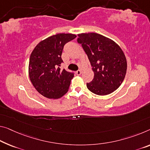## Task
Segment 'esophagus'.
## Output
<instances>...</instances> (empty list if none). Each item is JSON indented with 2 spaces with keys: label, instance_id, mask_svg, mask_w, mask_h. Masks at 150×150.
Segmentation results:
<instances>
[{
  "label": "esophagus",
  "instance_id": "34e87169",
  "mask_svg": "<svg viewBox=\"0 0 150 150\" xmlns=\"http://www.w3.org/2000/svg\"><path fill=\"white\" fill-rule=\"evenodd\" d=\"M76 74L78 75V76H79V75H80L82 74V70H77L76 71Z\"/></svg>",
  "mask_w": 150,
  "mask_h": 150
}]
</instances>
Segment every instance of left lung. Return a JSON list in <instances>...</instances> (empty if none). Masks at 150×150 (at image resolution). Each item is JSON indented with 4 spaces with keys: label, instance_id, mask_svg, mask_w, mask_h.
<instances>
[{
    "label": "left lung",
    "instance_id": "1",
    "mask_svg": "<svg viewBox=\"0 0 150 150\" xmlns=\"http://www.w3.org/2000/svg\"><path fill=\"white\" fill-rule=\"evenodd\" d=\"M81 44L93 67L94 78L86 83L90 91L97 95L112 93L120 86L127 72L125 54L114 41L96 33H80Z\"/></svg>",
    "mask_w": 150,
    "mask_h": 150
}]
</instances>
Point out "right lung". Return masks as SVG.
Masks as SVG:
<instances>
[{
	"instance_id": "right-lung-1",
	"label": "right lung",
	"mask_w": 150,
	"mask_h": 150,
	"mask_svg": "<svg viewBox=\"0 0 150 150\" xmlns=\"http://www.w3.org/2000/svg\"><path fill=\"white\" fill-rule=\"evenodd\" d=\"M74 34L58 33L40 41L31 54L29 76L35 88L48 98H61L68 91L74 73L61 70L62 54L66 43Z\"/></svg>"
}]
</instances>
